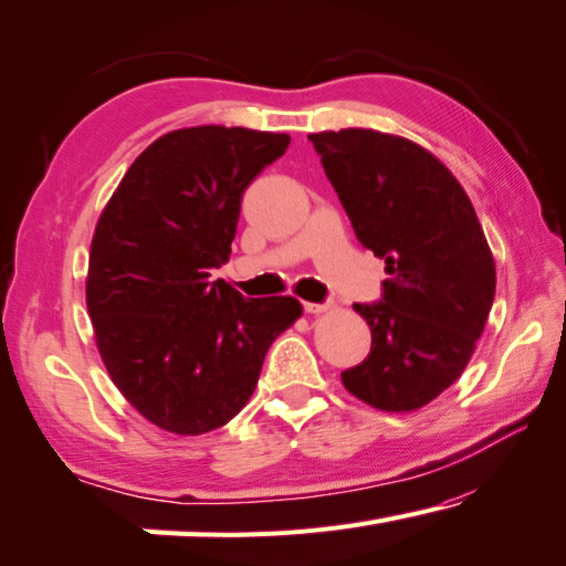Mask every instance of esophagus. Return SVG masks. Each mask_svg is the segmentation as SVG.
Here are the masks:
<instances>
[{
    "mask_svg": "<svg viewBox=\"0 0 566 566\" xmlns=\"http://www.w3.org/2000/svg\"><path fill=\"white\" fill-rule=\"evenodd\" d=\"M302 307H304V312H307V315H322V312H327V310H329V304H315V302H304Z\"/></svg>",
    "mask_w": 566,
    "mask_h": 566,
    "instance_id": "1",
    "label": "esophagus"
}]
</instances>
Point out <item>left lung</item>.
Returning <instances> with one entry per match:
<instances>
[{"instance_id":"obj_1","label":"left lung","mask_w":566,"mask_h":566,"mask_svg":"<svg viewBox=\"0 0 566 566\" xmlns=\"http://www.w3.org/2000/svg\"><path fill=\"white\" fill-rule=\"evenodd\" d=\"M310 140L357 241L388 274L380 302L353 304L373 347L343 385L378 410L423 408L461 378L496 294L476 211L451 170L408 138L343 128Z\"/></svg>"}]
</instances>
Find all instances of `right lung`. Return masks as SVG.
I'll return each mask as SVG.
<instances>
[{
    "label": "right lung",
    "instance_id": "1",
    "mask_svg": "<svg viewBox=\"0 0 566 566\" xmlns=\"http://www.w3.org/2000/svg\"><path fill=\"white\" fill-rule=\"evenodd\" d=\"M290 148L286 133L170 130L133 160L97 219L85 280L95 345L115 388L176 436L227 426L269 345L302 317L294 297L244 300L229 262L241 196Z\"/></svg>",
    "mask_w": 566,
    "mask_h": 566
}]
</instances>
